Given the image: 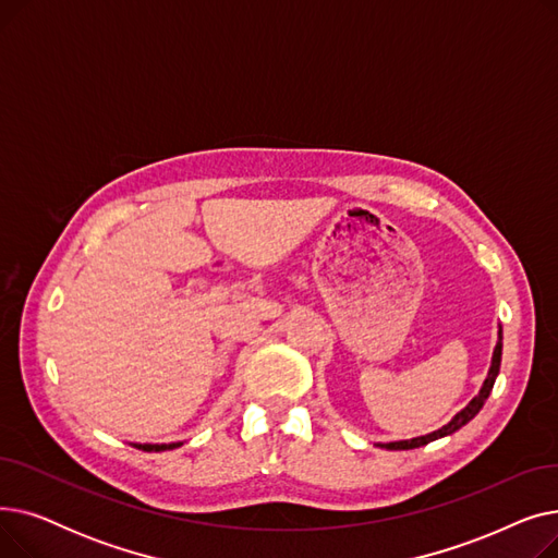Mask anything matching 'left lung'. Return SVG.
<instances>
[{"instance_id": "obj_1", "label": "left lung", "mask_w": 558, "mask_h": 558, "mask_svg": "<svg viewBox=\"0 0 558 558\" xmlns=\"http://www.w3.org/2000/svg\"><path fill=\"white\" fill-rule=\"evenodd\" d=\"M500 364H502V326H497V343H495V350H493V357H490V366H488V373H486V379L484 385L480 389V393L468 402L461 412H457L441 429H434L425 436H416V438H404V441H389V444H375L377 448H387V450H414V448H421V446H427L432 441H436V438H444V436H450L454 434L457 429H461L465 423H471L477 414L480 409L484 407L486 398L490 396L493 391V385H495V377L497 373H500Z\"/></svg>"}]
</instances>
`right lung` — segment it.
Listing matches in <instances>:
<instances>
[{
	"instance_id": "obj_1",
	"label": "right lung",
	"mask_w": 558,
	"mask_h": 558,
	"mask_svg": "<svg viewBox=\"0 0 558 558\" xmlns=\"http://www.w3.org/2000/svg\"><path fill=\"white\" fill-rule=\"evenodd\" d=\"M131 446L137 448V450H144V452H165V450L179 448V446H183V444L175 441V444H131Z\"/></svg>"
}]
</instances>
